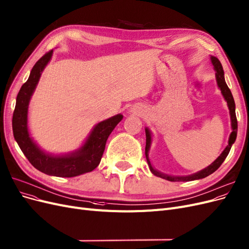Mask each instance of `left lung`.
Instances as JSON below:
<instances>
[{"mask_svg":"<svg viewBox=\"0 0 249 249\" xmlns=\"http://www.w3.org/2000/svg\"><path fill=\"white\" fill-rule=\"evenodd\" d=\"M211 62L214 66V70L216 71V81H217V85L218 88L221 90L222 96L226 99L228 106L230 109V114H231V119H232V128L233 132L231 133L230 135V139H229V144L228 146L226 147V149L222 151V153L220 156L214 160L210 166H208L207 168H205L204 170L200 171L198 173H195L193 175H188V176H183V177H175V176H170V175H166L158 172V171L154 170L150 164L149 159H148V151H149V147H150V143H151V135L150 132L148 131V128H145V133H146V146H145V156H146V160L148 162V166L151 172L160 178H164L166 180H169V181H192V180H196V179H202L209 176L210 174H212L221 166L222 162L226 160V158L228 157V154L231 150V147H232L233 143L236 140L237 137V130H238V122H237V117H236V111H235V101L233 98L232 92H231L230 89L228 88V85L226 83L225 80V76H224V69H222L221 63L219 62V59L216 58L215 56L211 57Z\"/></svg>","mask_w":249,"mask_h":249,"instance_id":"1","label":"left lung"}]
</instances>
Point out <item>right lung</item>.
Listing matches in <instances>:
<instances>
[{"mask_svg": "<svg viewBox=\"0 0 249 249\" xmlns=\"http://www.w3.org/2000/svg\"><path fill=\"white\" fill-rule=\"evenodd\" d=\"M53 55V50L43 55L33 67L29 79L22 84L17 95L16 105L12 117L14 138L21 151L31 164L41 172L57 177H74L96 169L105 150L109 135L121 123L123 115L118 114L98 124L93 127L83 146L70 156L53 157L41 151L33 142L28 131L29 102L39 81L41 72Z\"/></svg>", "mask_w": 249, "mask_h": 249, "instance_id": "add662e5", "label": "right lung"}]
</instances>
